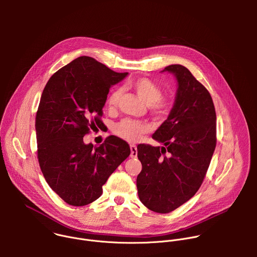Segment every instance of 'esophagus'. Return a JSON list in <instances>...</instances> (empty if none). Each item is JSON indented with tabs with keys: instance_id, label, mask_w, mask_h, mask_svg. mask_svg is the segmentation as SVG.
<instances>
[{
	"instance_id": "34e87169",
	"label": "esophagus",
	"mask_w": 257,
	"mask_h": 257,
	"mask_svg": "<svg viewBox=\"0 0 257 257\" xmlns=\"http://www.w3.org/2000/svg\"><path fill=\"white\" fill-rule=\"evenodd\" d=\"M130 151H131L130 157L131 158H136L137 157V148H136V145H134V144L130 145Z\"/></svg>"
}]
</instances>
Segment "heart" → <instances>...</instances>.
I'll return each instance as SVG.
<instances>
[{
    "mask_svg": "<svg viewBox=\"0 0 257 257\" xmlns=\"http://www.w3.org/2000/svg\"><path fill=\"white\" fill-rule=\"evenodd\" d=\"M129 87L146 102L149 111L153 115L159 118H164L170 113L173 105L172 98L169 95L162 94L161 86L154 80L146 77L136 78L129 82ZM121 96V89L116 88L112 90L105 100L106 108L109 111L116 109L120 102ZM151 130V124L132 119H124L117 123L114 127V133L118 137L129 142L138 141L143 134L150 132Z\"/></svg>",
    "mask_w": 257,
    "mask_h": 257,
    "instance_id": "obj_1",
    "label": "heart"
}]
</instances>
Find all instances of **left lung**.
I'll use <instances>...</instances> for the list:
<instances>
[{
	"label": "left lung",
	"mask_w": 257,
	"mask_h": 257,
	"mask_svg": "<svg viewBox=\"0 0 257 257\" xmlns=\"http://www.w3.org/2000/svg\"><path fill=\"white\" fill-rule=\"evenodd\" d=\"M164 71L174 73L178 81L172 111L153 135L165 146H137L142 165L138 196L159 213L171 212L194 196L216 145V115L208 90L184 66L170 65Z\"/></svg>",
	"instance_id": "8db88e82"
}]
</instances>
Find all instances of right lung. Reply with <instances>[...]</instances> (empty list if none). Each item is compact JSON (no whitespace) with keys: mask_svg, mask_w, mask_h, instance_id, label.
Wrapping results in <instances>:
<instances>
[{"mask_svg":"<svg viewBox=\"0 0 257 257\" xmlns=\"http://www.w3.org/2000/svg\"><path fill=\"white\" fill-rule=\"evenodd\" d=\"M127 74L83 56L59 69L45 86L35 116L39 164L49 186L70 205L96 200L130 155L129 144L114 135L94 148L83 142L103 125L108 90Z\"/></svg>","mask_w":257,"mask_h":257,"instance_id":"obj_1","label":"right lung"}]
</instances>
